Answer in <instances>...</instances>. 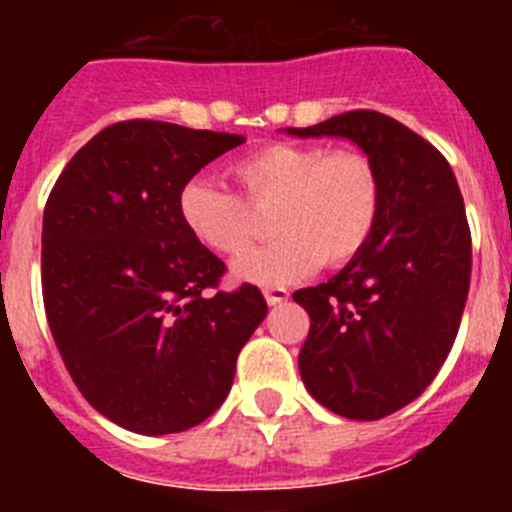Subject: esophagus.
<instances>
[{
  "mask_svg": "<svg viewBox=\"0 0 512 512\" xmlns=\"http://www.w3.org/2000/svg\"><path fill=\"white\" fill-rule=\"evenodd\" d=\"M264 297L271 307H277V305H282V302L289 300V292L284 287H269V289H264Z\"/></svg>",
  "mask_w": 512,
  "mask_h": 512,
  "instance_id": "34e87169",
  "label": "esophagus"
}]
</instances>
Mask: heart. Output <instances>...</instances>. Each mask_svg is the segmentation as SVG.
<instances>
[{
  "mask_svg": "<svg viewBox=\"0 0 512 512\" xmlns=\"http://www.w3.org/2000/svg\"><path fill=\"white\" fill-rule=\"evenodd\" d=\"M241 197L210 179H189L179 192L187 233L217 256L251 246L256 217L271 212L269 246L233 264L253 284H287L325 266H343L366 248L382 210V179L356 148L266 143L228 166Z\"/></svg>",
  "mask_w": 512,
  "mask_h": 512,
  "instance_id": "heart-1",
  "label": "heart"
}]
</instances>
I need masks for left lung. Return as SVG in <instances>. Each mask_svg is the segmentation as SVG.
I'll list each match as a JSON object with an SVG mask.
<instances>
[{"instance_id": "1", "label": "left lung", "mask_w": 512, "mask_h": 512, "mask_svg": "<svg viewBox=\"0 0 512 512\" xmlns=\"http://www.w3.org/2000/svg\"><path fill=\"white\" fill-rule=\"evenodd\" d=\"M297 138H348L382 179L377 228L356 259L292 300L310 315L300 351L307 392L336 415L379 420L433 382L459 333L472 235L449 161L395 117L354 110Z\"/></svg>"}]
</instances>
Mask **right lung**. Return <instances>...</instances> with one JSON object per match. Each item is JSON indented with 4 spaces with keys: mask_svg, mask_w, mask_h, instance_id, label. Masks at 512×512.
I'll return each mask as SVG.
<instances>
[{
    "mask_svg": "<svg viewBox=\"0 0 512 512\" xmlns=\"http://www.w3.org/2000/svg\"><path fill=\"white\" fill-rule=\"evenodd\" d=\"M243 135L115 122L79 148L43 212V302L53 341L94 410L143 436L187 431L228 397L266 318L253 284L194 241L179 192Z\"/></svg>",
    "mask_w": 512,
    "mask_h": 512,
    "instance_id": "add662e5",
    "label": "right lung"
}]
</instances>
